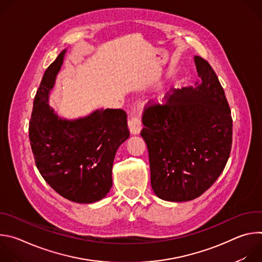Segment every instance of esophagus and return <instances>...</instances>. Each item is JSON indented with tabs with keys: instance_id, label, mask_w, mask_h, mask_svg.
Wrapping results in <instances>:
<instances>
[{
	"instance_id": "34e87169",
	"label": "esophagus",
	"mask_w": 262,
	"mask_h": 262,
	"mask_svg": "<svg viewBox=\"0 0 262 262\" xmlns=\"http://www.w3.org/2000/svg\"><path fill=\"white\" fill-rule=\"evenodd\" d=\"M128 127L132 135H139L142 129V122L138 116H132L128 120Z\"/></svg>"
}]
</instances>
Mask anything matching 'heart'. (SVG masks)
Listing matches in <instances>:
<instances>
[{
  "instance_id": "obj_1",
  "label": "heart",
  "mask_w": 262,
  "mask_h": 262,
  "mask_svg": "<svg viewBox=\"0 0 262 262\" xmlns=\"http://www.w3.org/2000/svg\"><path fill=\"white\" fill-rule=\"evenodd\" d=\"M164 97H165V92H160V93L157 95V99H158V100H163Z\"/></svg>"
}]
</instances>
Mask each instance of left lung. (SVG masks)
<instances>
[{"mask_svg": "<svg viewBox=\"0 0 262 262\" xmlns=\"http://www.w3.org/2000/svg\"><path fill=\"white\" fill-rule=\"evenodd\" d=\"M200 82L171 89L165 104L145 108L142 122L151 186L166 201L201 196L225 168L232 145L231 111L209 63L194 57Z\"/></svg>", "mask_w": 262, "mask_h": 262, "instance_id": "obj_1", "label": "left lung"}]
</instances>
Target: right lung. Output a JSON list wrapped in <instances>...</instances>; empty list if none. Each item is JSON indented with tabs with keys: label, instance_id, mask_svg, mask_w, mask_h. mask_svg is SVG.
<instances>
[{
	"label": "right lung",
	"instance_id": "add662e5",
	"mask_svg": "<svg viewBox=\"0 0 262 262\" xmlns=\"http://www.w3.org/2000/svg\"><path fill=\"white\" fill-rule=\"evenodd\" d=\"M65 53L48 67L36 92L29 138L36 167L52 188L72 202L93 203L113 184L116 151L129 137L127 116L121 108H98L72 120L56 113L49 98Z\"/></svg>",
	"mask_w": 262,
	"mask_h": 262
}]
</instances>
